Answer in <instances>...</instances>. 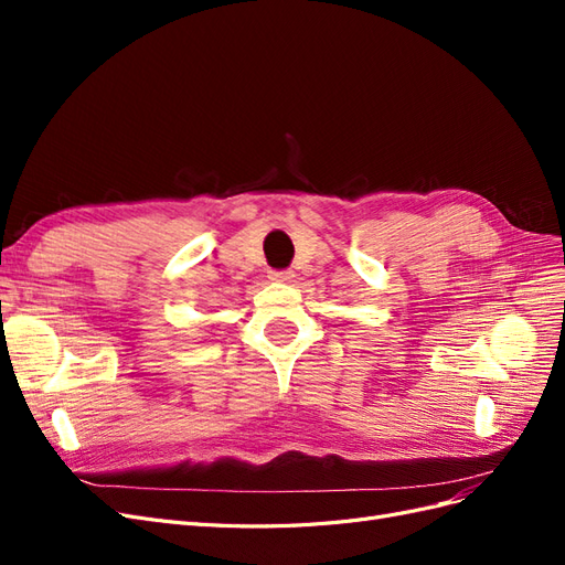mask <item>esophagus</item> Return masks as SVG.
<instances>
[{
  "label": "esophagus",
  "instance_id": "obj_1",
  "mask_svg": "<svg viewBox=\"0 0 565 565\" xmlns=\"http://www.w3.org/2000/svg\"><path fill=\"white\" fill-rule=\"evenodd\" d=\"M292 278H295L292 270H270V280L276 282H289Z\"/></svg>",
  "mask_w": 565,
  "mask_h": 565
}]
</instances>
